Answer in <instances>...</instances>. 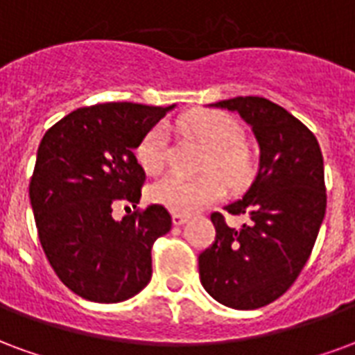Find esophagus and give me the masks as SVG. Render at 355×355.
<instances>
[{"instance_id": "1", "label": "esophagus", "mask_w": 355, "mask_h": 355, "mask_svg": "<svg viewBox=\"0 0 355 355\" xmlns=\"http://www.w3.org/2000/svg\"><path fill=\"white\" fill-rule=\"evenodd\" d=\"M172 221H174L175 227H181V225H185L189 221L187 216H181V214H174L172 216Z\"/></svg>"}]
</instances>
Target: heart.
I'll return each instance as SVG.
<instances>
[{
	"mask_svg": "<svg viewBox=\"0 0 355 355\" xmlns=\"http://www.w3.org/2000/svg\"><path fill=\"white\" fill-rule=\"evenodd\" d=\"M181 126L211 151L206 166L208 170H216L236 187L252 180L255 159L253 153L240 141L242 128L231 115L217 110H200L189 113L181 121ZM136 159L149 174L162 170L168 159V138L162 124H155L144 134L136 147ZM218 176L208 174L189 180L180 174H166L153 183L149 196L153 202L174 214L189 216L223 198L225 183Z\"/></svg>",
	"mask_w": 355,
	"mask_h": 355,
	"instance_id": "b5f03b06",
	"label": "heart"
}]
</instances>
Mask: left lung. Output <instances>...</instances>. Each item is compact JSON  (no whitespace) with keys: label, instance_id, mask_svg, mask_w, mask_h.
I'll use <instances>...</instances> for the list:
<instances>
[{"label":"left lung","instance_id":"8db88e82","mask_svg":"<svg viewBox=\"0 0 355 355\" xmlns=\"http://www.w3.org/2000/svg\"><path fill=\"white\" fill-rule=\"evenodd\" d=\"M236 111L259 144V170L236 202L225 206L248 223L232 229L216 211V242L198 255L204 289L236 310L266 306L286 293L306 265L327 196L320 144L289 111L259 96L211 103Z\"/></svg>","mask_w":355,"mask_h":355}]
</instances>
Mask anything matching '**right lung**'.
Masks as SVG:
<instances>
[{
    "label": "right lung",
    "instance_id": "1",
    "mask_svg": "<svg viewBox=\"0 0 355 355\" xmlns=\"http://www.w3.org/2000/svg\"><path fill=\"white\" fill-rule=\"evenodd\" d=\"M168 107L111 102L71 111L41 139L30 202L46 259L62 284L83 299L121 302L151 280V248L172 229L153 204L117 221L119 202L134 208L146 172L134 149Z\"/></svg>",
    "mask_w": 355,
    "mask_h": 355
}]
</instances>
